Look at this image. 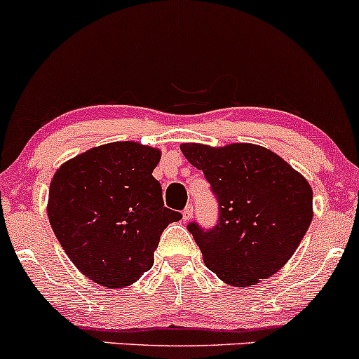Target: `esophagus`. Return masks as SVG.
<instances>
[{
  "instance_id": "esophagus-1",
  "label": "esophagus",
  "mask_w": 359,
  "mask_h": 359,
  "mask_svg": "<svg viewBox=\"0 0 359 359\" xmlns=\"http://www.w3.org/2000/svg\"><path fill=\"white\" fill-rule=\"evenodd\" d=\"M192 215H194V208H192V204H189V206H186V210L182 211V218L189 222L192 218Z\"/></svg>"
}]
</instances>
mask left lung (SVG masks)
Masks as SVG:
<instances>
[{
    "label": "left lung",
    "mask_w": 359,
    "mask_h": 359,
    "mask_svg": "<svg viewBox=\"0 0 359 359\" xmlns=\"http://www.w3.org/2000/svg\"><path fill=\"white\" fill-rule=\"evenodd\" d=\"M218 199V223H189L204 264L231 286L278 273L298 249L313 218V192L302 173L271 149L249 143L212 148L180 144Z\"/></svg>",
    "instance_id": "obj_1"
}]
</instances>
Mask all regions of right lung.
Instances as JSON below:
<instances>
[{
  "instance_id": "obj_1",
  "label": "right lung",
  "mask_w": 359,
  "mask_h": 359,
  "mask_svg": "<svg viewBox=\"0 0 359 359\" xmlns=\"http://www.w3.org/2000/svg\"><path fill=\"white\" fill-rule=\"evenodd\" d=\"M160 149L135 141L102 144L62 163L47 216L71 262L104 288L133 285L153 266L160 235L182 215L163 206L151 175Z\"/></svg>"
}]
</instances>
